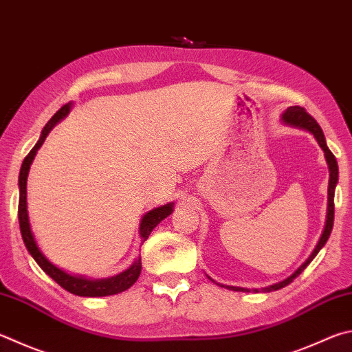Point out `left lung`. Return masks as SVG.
<instances>
[{
    "label": "left lung",
    "mask_w": 352,
    "mask_h": 352,
    "mask_svg": "<svg viewBox=\"0 0 352 352\" xmlns=\"http://www.w3.org/2000/svg\"><path fill=\"white\" fill-rule=\"evenodd\" d=\"M282 123L286 126H291V127H296V129H302L309 132L312 137L316 138V142L320 146L322 151L324 152V160H327L328 163V169H329V183H328V209H327V221H324V228H323V232L320 235V239H318L317 245L314 248V251L311 252V255L308 258H306L302 265H300L296 271H294L289 277H286L285 280L278 283H274L266 287H261V289H252L254 292H271V291H277V289H282V287L287 286L289 283L294 282V278L298 277L300 274L305 271V267L308 266L312 260H314L316 255L320 252V249L327 245V241L331 235L332 231V226H334V192H336V186H337V182H338V166H337V160L334 157V154L329 151L328 144H327V140H324L323 135V131L322 127L318 126L317 121L311 117L308 112H305L303 107L300 106H291L287 107V109L282 113ZM209 280H212L208 276ZM214 283H217L215 280H212ZM219 286L226 287V289H231V291H240V292H251V289H248V287H240V286H229V285H221V283H217Z\"/></svg>",
    "instance_id": "8db88e82"
}]
</instances>
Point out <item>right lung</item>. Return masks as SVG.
<instances>
[{
	"mask_svg": "<svg viewBox=\"0 0 352 352\" xmlns=\"http://www.w3.org/2000/svg\"><path fill=\"white\" fill-rule=\"evenodd\" d=\"M72 103H67L56 112L52 118L47 121V124L43 127L40 140L32 148V151L24 158L20 169V178H18V189H20V201H18V220H20V229H21V237L25 248H28L29 254L34 257V260L38 263V266L47 274V276L55 280L61 287L70 294L80 297H106L113 296V294H120L137 282L142 272V257L135 258V261L127 267L126 271L117 274V276L107 277V278H89L85 276H75V274H69L63 271L61 267L55 266L46 255L41 252V249L38 248L35 235L32 232L30 221H29V212H28V175L30 170V164L34 162L38 149L41 148L44 140L47 138L49 132L60 123L63 118L67 117V113L72 109ZM174 212V203H166L163 206H158L151 209L149 212L143 215L142 221H140L138 234L142 239V245L148 240V237L160 221H163L166 217Z\"/></svg>",
	"mask_w": 352,
	"mask_h": 352,
	"instance_id": "add662e5",
	"label": "right lung"
}]
</instances>
